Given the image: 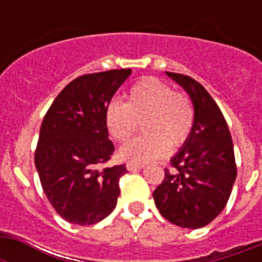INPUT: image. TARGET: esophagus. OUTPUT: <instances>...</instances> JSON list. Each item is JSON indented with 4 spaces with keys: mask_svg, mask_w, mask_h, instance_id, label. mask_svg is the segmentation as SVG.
Returning <instances> with one entry per match:
<instances>
[{
    "mask_svg": "<svg viewBox=\"0 0 262 262\" xmlns=\"http://www.w3.org/2000/svg\"><path fill=\"white\" fill-rule=\"evenodd\" d=\"M126 168L129 170V171H137V170L144 168V164H137V163H132V162H129V163H126Z\"/></svg>",
    "mask_w": 262,
    "mask_h": 262,
    "instance_id": "esophagus-1",
    "label": "esophagus"
}]
</instances>
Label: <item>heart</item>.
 <instances>
[{
  "instance_id": "obj_1",
  "label": "heart",
  "mask_w": 262,
  "mask_h": 262,
  "mask_svg": "<svg viewBox=\"0 0 262 262\" xmlns=\"http://www.w3.org/2000/svg\"><path fill=\"white\" fill-rule=\"evenodd\" d=\"M141 122L144 133L123 145L119 156L143 164L159 159L187 140L194 123V108L186 95L174 92L163 81L148 77L129 90L126 103L113 99L104 110V123L111 137L125 143Z\"/></svg>"
}]
</instances>
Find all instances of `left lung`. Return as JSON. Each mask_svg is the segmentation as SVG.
<instances>
[{
	"label": "left lung",
	"mask_w": 262,
	"mask_h": 262,
	"mask_svg": "<svg viewBox=\"0 0 262 262\" xmlns=\"http://www.w3.org/2000/svg\"><path fill=\"white\" fill-rule=\"evenodd\" d=\"M185 90L194 108V123L182 148L171 158L163 182L154 191L160 215L183 228H201L223 211L236 178L231 135L219 106L189 76L166 72Z\"/></svg>",
	"instance_id": "8db88e82"
}]
</instances>
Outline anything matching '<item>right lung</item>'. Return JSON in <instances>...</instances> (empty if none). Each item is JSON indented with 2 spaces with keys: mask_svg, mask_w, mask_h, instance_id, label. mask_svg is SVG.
<instances>
[{
  "mask_svg": "<svg viewBox=\"0 0 262 262\" xmlns=\"http://www.w3.org/2000/svg\"><path fill=\"white\" fill-rule=\"evenodd\" d=\"M130 73L114 69L80 76L59 92L45 115L35 167L47 200L69 223L90 226L115 209L126 167H102L114 152L104 110Z\"/></svg>",
  "mask_w": 262,
  "mask_h": 262,
  "instance_id": "1",
  "label": "right lung"
}]
</instances>
